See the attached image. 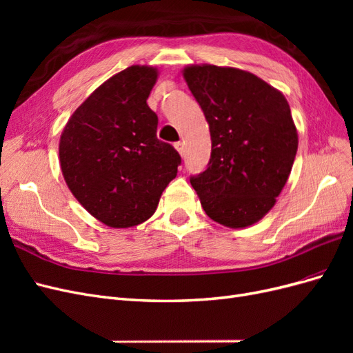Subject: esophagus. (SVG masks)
Masks as SVG:
<instances>
[{"label":"esophagus","instance_id":"1","mask_svg":"<svg viewBox=\"0 0 353 353\" xmlns=\"http://www.w3.org/2000/svg\"><path fill=\"white\" fill-rule=\"evenodd\" d=\"M175 148H176L178 153H179L181 156H184V144H183V143H181V141L175 143Z\"/></svg>","mask_w":353,"mask_h":353}]
</instances>
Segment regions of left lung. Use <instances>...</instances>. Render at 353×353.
Segmentation results:
<instances>
[{"label":"left lung","instance_id":"obj_1","mask_svg":"<svg viewBox=\"0 0 353 353\" xmlns=\"http://www.w3.org/2000/svg\"><path fill=\"white\" fill-rule=\"evenodd\" d=\"M209 123L208 169L190 183L201 208L228 228H245L268 213L297 152V130L281 91L237 68L193 65L183 70Z\"/></svg>","mask_w":353,"mask_h":353}]
</instances>
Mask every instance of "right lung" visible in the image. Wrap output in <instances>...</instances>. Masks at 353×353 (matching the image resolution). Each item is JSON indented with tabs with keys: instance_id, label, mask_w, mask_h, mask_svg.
<instances>
[{
	"instance_id": "1",
	"label": "right lung",
	"mask_w": 353,
	"mask_h": 353,
	"mask_svg": "<svg viewBox=\"0 0 353 353\" xmlns=\"http://www.w3.org/2000/svg\"><path fill=\"white\" fill-rule=\"evenodd\" d=\"M157 74L140 65L113 74L73 112L60 137L69 190L112 228L150 218L181 163L175 148L157 140V114L147 104Z\"/></svg>"
}]
</instances>
